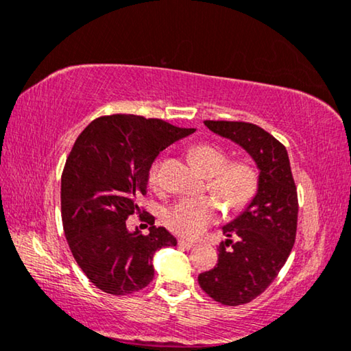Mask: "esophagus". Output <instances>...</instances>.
<instances>
[{"instance_id":"34e87169","label":"esophagus","mask_w":351,"mask_h":351,"mask_svg":"<svg viewBox=\"0 0 351 351\" xmlns=\"http://www.w3.org/2000/svg\"><path fill=\"white\" fill-rule=\"evenodd\" d=\"M178 244H180L181 247H186V249H192L193 245H195V243H192V241H186V239H178Z\"/></svg>"}]
</instances>
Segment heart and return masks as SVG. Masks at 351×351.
<instances>
[{"label": "heart", "instance_id": "1", "mask_svg": "<svg viewBox=\"0 0 351 351\" xmlns=\"http://www.w3.org/2000/svg\"><path fill=\"white\" fill-rule=\"evenodd\" d=\"M192 156L202 170L209 175V187L232 211H241L254 200L258 191L260 175L257 167L247 160L228 162V154L221 146L200 143L193 146ZM149 186L164 189L162 159L153 160L148 170ZM222 213L216 197L180 198L165 209L164 223L171 232L184 238H200L219 221Z\"/></svg>", "mask_w": 351, "mask_h": 351}]
</instances>
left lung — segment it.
Returning a JSON list of instances; mask_svg holds the SVG:
<instances>
[{"mask_svg": "<svg viewBox=\"0 0 351 351\" xmlns=\"http://www.w3.org/2000/svg\"><path fill=\"white\" fill-rule=\"evenodd\" d=\"M213 132L233 140L252 156L260 184L250 205L223 227L213 269L198 276L202 290L226 306H241L271 285L293 249L298 226V192L285 146L260 125L211 121Z\"/></svg>", "mask_w": 351, "mask_h": 351, "instance_id": "obj_1", "label": "left lung"}]
</instances>
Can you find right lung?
Here are the masks:
<instances>
[{
	"mask_svg": "<svg viewBox=\"0 0 351 351\" xmlns=\"http://www.w3.org/2000/svg\"><path fill=\"white\" fill-rule=\"evenodd\" d=\"M192 132L119 113L96 118L77 137L61 176L62 228L77 265L99 290L123 296L145 289L154 277L156 250L176 245L137 200L146 195L149 165L160 151ZM132 213L150 226L148 235L128 232Z\"/></svg>",
	"mask_w": 351,
	"mask_h": 351,
	"instance_id": "1",
	"label": "right lung"
}]
</instances>
